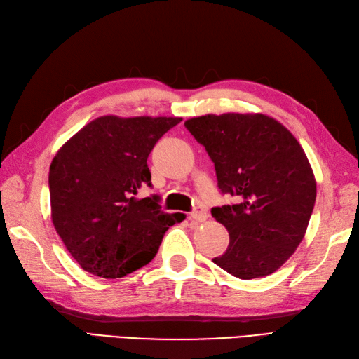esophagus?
<instances>
[{"label": "esophagus", "mask_w": 359, "mask_h": 359, "mask_svg": "<svg viewBox=\"0 0 359 359\" xmlns=\"http://www.w3.org/2000/svg\"><path fill=\"white\" fill-rule=\"evenodd\" d=\"M207 210L204 207H195L194 212L190 213V219H194L196 222H204L207 219Z\"/></svg>", "instance_id": "34e87169"}]
</instances>
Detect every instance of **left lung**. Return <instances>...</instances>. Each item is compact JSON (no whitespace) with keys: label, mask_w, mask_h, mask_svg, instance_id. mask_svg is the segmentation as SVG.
<instances>
[{"label":"left lung","mask_w":359,"mask_h":359,"mask_svg":"<svg viewBox=\"0 0 359 359\" xmlns=\"http://www.w3.org/2000/svg\"><path fill=\"white\" fill-rule=\"evenodd\" d=\"M184 126L215 163L217 187L236 199L212 208L230 234L229 248L213 262L243 280L273 274L300 245L316 204L303 147L265 114H207Z\"/></svg>","instance_id":"obj_1"}]
</instances>
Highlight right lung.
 I'll return each mask as SVG.
<instances>
[{
    "label": "right lung",
    "instance_id": "add662e5",
    "mask_svg": "<svg viewBox=\"0 0 359 359\" xmlns=\"http://www.w3.org/2000/svg\"><path fill=\"white\" fill-rule=\"evenodd\" d=\"M180 117L103 116L90 121L51 161V221L69 255L88 273L118 278L149 264L164 233L184 219L164 213L147 156Z\"/></svg>",
    "mask_w": 359,
    "mask_h": 359
}]
</instances>
